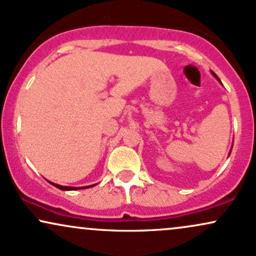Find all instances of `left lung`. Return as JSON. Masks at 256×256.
<instances>
[{
  "instance_id": "left-lung-1",
  "label": "left lung",
  "mask_w": 256,
  "mask_h": 256,
  "mask_svg": "<svg viewBox=\"0 0 256 256\" xmlns=\"http://www.w3.org/2000/svg\"><path fill=\"white\" fill-rule=\"evenodd\" d=\"M211 74H214V77H215V78H217V80H218L220 82V78L218 77H217V76L215 74H214V72L212 71H211ZM230 152H232V150H230Z\"/></svg>"
}]
</instances>
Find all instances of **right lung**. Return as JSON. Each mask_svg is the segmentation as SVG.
Returning <instances> with one entry per match:
<instances>
[{
	"label": "right lung",
	"instance_id": "add662e5",
	"mask_svg": "<svg viewBox=\"0 0 256 256\" xmlns=\"http://www.w3.org/2000/svg\"><path fill=\"white\" fill-rule=\"evenodd\" d=\"M50 184H52L53 186H56V188H58L59 190H62V191H74V190H80V188H92L94 185H89V186H85V188H74V186H62V185H59V184H54V182H48Z\"/></svg>",
	"mask_w": 256,
	"mask_h": 256
}]
</instances>
